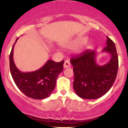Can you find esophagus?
Masks as SVG:
<instances>
[{"label": "esophagus", "instance_id": "obj_1", "mask_svg": "<svg viewBox=\"0 0 128 128\" xmlns=\"http://www.w3.org/2000/svg\"><path fill=\"white\" fill-rule=\"evenodd\" d=\"M70 66H71V65H70V63L68 61H67V60L65 61V62H64V68L70 67Z\"/></svg>", "mask_w": 128, "mask_h": 128}]
</instances>
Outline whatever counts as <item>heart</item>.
<instances>
[{
    "label": "heart",
    "mask_w": 128,
    "mask_h": 128,
    "mask_svg": "<svg viewBox=\"0 0 128 128\" xmlns=\"http://www.w3.org/2000/svg\"><path fill=\"white\" fill-rule=\"evenodd\" d=\"M88 40V38L86 36H79L71 41L69 42L68 46L71 48H77L86 44Z\"/></svg>",
    "instance_id": "heart-1"
}]
</instances>
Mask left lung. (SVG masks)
<instances>
[{
    "label": "left lung",
    "mask_w": 128,
    "mask_h": 128,
    "mask_svg": "<svg viewBox=\"0 0 128 128\" xmlns=\"http://www.w3.org/2000/svg\"><path fill=\"white\" fill-rule=\"evenodd\" d=\"M106 45L102 52L109 53L111 58L104 66L96 63L95 50H87L70 59L74 75L73 89L82 99H99L110 90L115 81L118 72V56L115 44L108 36Z\"/></svg>",
    "instance_id": "1"
}]
</instances>
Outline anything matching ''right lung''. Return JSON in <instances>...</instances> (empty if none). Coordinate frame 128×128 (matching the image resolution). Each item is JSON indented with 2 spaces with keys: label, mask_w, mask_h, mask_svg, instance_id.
I'll use <instances>...</instances> for the list:
<instances>
[{
  "label": "right lung",
  "mask_w": 128,
  "mask_h": 128,
  "mask_svg": "<svg viewBox=\"0 0 128 128\" xmlns=\"http://www.w3.org/2000/svg\"><path fill=\"white\" fill-rule=\"evenodd\" d=\"M16 39L10 55V67L14 82L18 89L29 98L46 99L52 93L58 74L63 70L64 61L56 62L48 60L42 68L32 72L23 73L17 68L13 60V50Z\"/></svg>",
  "instance_id": "1"
}]
</instances>
